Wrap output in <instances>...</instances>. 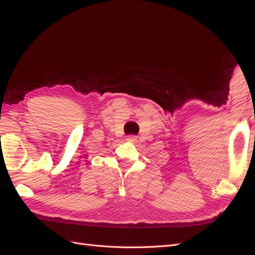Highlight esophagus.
I'll use <instances>...</instances> for the list:
<instances>
[{
	"mask_svg": "<svg viewBox=\"0 0 255 255\" xmlns=\"http://www.w3.org/2000/svg\"><path fill=\"white\" fill-rule=\"evenodd\" d=\"M127 140L128 141H135V140H137V135L129 134V135H127Z\"/></svg>",
	"mask_w": 255,
	"mask_h": 255,
	"instance_id": "34e87169",
	"label": "esophagus"
}]
</instances>
